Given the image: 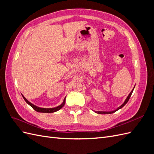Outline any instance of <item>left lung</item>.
<instances>
[{
	"label": "left lung",
	"instance_id": "1",
	"mask_svg": "<svg viewBox=\"0 0 154 154\" xmlns=\"http://www.w3.org/2000/svg\"><path fill=\"white\" fill-rule=\"evenodd\" d=\"M134 88H135V87H134V88H133V89L132 90V91L130 92V94L128 95L127 97V98H126V100H125L124 103H123L122 105L119 106V107H118L117 109H115L114 110H112V111H94V110H93V111L95 112L96 113H97V114H112V113L115 112H116L117 110H119L120 109H122V107H123L126 104H127V103L128 102V100H129V99H130V96H131V95H132V92H133V91H134Z\"/></svg>",
	"mask_w": 154,
	"mask_h": 154
}]
</instances>
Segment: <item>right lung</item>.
Returning <instances> with one entry per match:
<instances>
[{
  "label": "right lung",
  "instance_id": "obj_1",
  "mask_svg": "<svg viewBox=\"0 0 154 154\" xmlns=\"http://www.w3.org/2000/svg\"><path fill=\"white\" fill-rule=\"evenodd\" d=\"M22 96L23 97V98H24V100L26 101V103L28 104L29 105H30L32 109H33L35 110H36V112H42V113H53V112H57V111L59 110L60 109H61L62 107L64 106L65 103H66V96L65 97V98L63 99L62 103L61 105H60L58 106L53 107V108H42V107H39V106H36L34 104H32V103H31L30 101L27 100L22 94Z\"/></svg>",
  "mask_w": 154,
  "mask_h": 154
}]
</instances>
